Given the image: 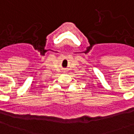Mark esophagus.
Instances as JSON below:
<instances>
[{
    "label": "esophagus",
    "mask_w": 134,
    "mask_h": 134,
    "mask_svg": "<svg viewBox=\"0 0 134 134\" xmlns=\"http://www.w3.org/2000/svg\"><path fill=\"white\" fill-rule=\"evenodd\" d=\"M64 72H65V71H64Z\"/></svg>",
    "instance_id": "obj_1"
}]
</instances>
